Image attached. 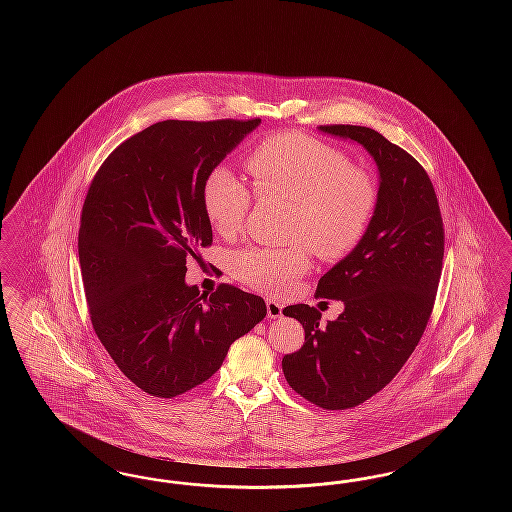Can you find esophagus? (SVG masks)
<instances>
[{"mask_svg":"<svg viewBox=\"0 0 512 512\" xmlns=\"http://www.w3.org/2000/svg\"><path fill=\"white\" fill-rule=\"evenodd\" d=\"M282 309L284 305L276 299H267V315L268 318H280L282 317Z\"/></svg>","mask_w":512,"mask_h":512,"instance_id":"obj_1","label":"esophagus"}]
</instances>
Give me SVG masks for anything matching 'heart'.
Returning <instances> with one entry per match:
<instances>
[{
    "label": "heart",
    "mask_w": 512,
    "mask_h": 512,
    "mask_svg": "<svg viewBox=\"0 0 512 512\" xmlns=\"http://www.w3.org/2000/svg\"><path fill=\"white\" fill-rule=\"evenodd\" d=\"M255 192L292 201L290 238L305 240L326 261L351 253L372 222L378 205L374 178L349 165L340 149L313 136L282 132L263 140L247 157ZM253 195L224 167L209 172L203 207L215 232L230 238L240 232ZM311 265L309 247H247L236 253L234 272L247 286L286 293Z\"/></svg>",
    "instance_id": "heart-1"
}]
</instances>
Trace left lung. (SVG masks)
Wrapping results in <instances>:
<instances>
[{
  "instance_id": "1",
  "label": "left lung",
  "mask_w": 512,
  "mask_h": 512,
  "mask_svg": "<svg viewBox=\"0 0 512 512\" xmlns=\"http://www.w3.org/2000/svg\"><path fill=\"white\" fill-rule=\"evenodd\" d=\"M318 130L361 144L380 174L365 238L318 280L317 297L340 299L343 313L324 326L315 307L284 309L305 328L303 347L282 359L288 384L343 411L386 388L422 338L441 276L443 222L428 174L405 149L366 126Z\"/></svg>"
}]
</instances>
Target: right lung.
I'll return each mask as SVG.
<instances>
[{"label": "right lung", "instance_id": "add662e5", "mask_svg": "<svg viewBox=\"0 0 512 512\" xmlns=\"http://www.w3.org/2000/svg\"><path fill=\"white\" fill-rule=\"evenodd\" d=\"M261 124L163 121L122 142L84 199L78 257L99 341L140 390L172 399L209 380L267 317L263 297L220 284L199 295L186 259L213 242L209 172Z\"/></svg>", "mask_w": 512, "mask_h": 512}]
</instances>
